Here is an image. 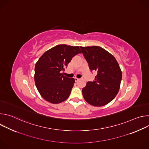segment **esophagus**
I'll use <instances>...</instances> for the list:
<instances>
[{
    "label": "esophagus",
    "mask_w": 149,
    "mask_h": 149,
    "mask_svg": "<svg viewBox=\"0 0 149 149\" xmlns=\"http://www.w3.org/2000/svg\"><path fill=\"white\" fill-rule=\"evenodd\" d=\"M74 79H75V82H77V81H78V80H79V78H75Z\"/></svg>",
    "instance_id": "obj_1"
}]
</instances>
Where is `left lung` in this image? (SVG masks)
<instances>
[{
	"label": "left lung",
	"mask_w": 149,
	"mask_h": 149,
	"mask_svg": "<svg viewBox=\"0 0 149 149\" xmlns=\"http://www.w3.org/2000/svg\"><path fill=\"white\" fill-rule=\"evenodd\" d=\"M92 72L96 71L93 81H88L82 90L83 97L90 104L100 107L111 101L117 94L122 72L116 58L100 47H80Z\"/></svg>",
	"instance_id": "obj_1"
}]
</instances>
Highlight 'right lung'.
<instances>
[{
	"label": "right lung",
	"mask_w": 149,
	"mask_h": 149,
	"mask_svg": "<svg viewBox=\"0 0 149 149\" xmlns=\"http://www.w3.org/2000/svg\"><path fill=\"white\" fill-rule=\"evenodd\" d=\"M81 53L79 47L58 45L42 55L35 67V82L40 94L47 101L58 104L70 96L74 78L63 75L72 58Z\"/></svg>",
	"instance_id": "add662e5"
}]
</instances>
